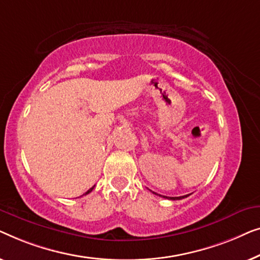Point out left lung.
<instances>
[{"label":"left lung","mask_w":260,"mask_h":260,"mask_svg":"<svg viewBox=\"0 0 260 260\" xmlns=\"http://www.w3.org/2000/svg\"><path fill=\"white\" fill-rule=\"evenodd\" d=\"M154 193V194H156V196H160V194H158V193H155V192H153ZM189 194H187V196H182V197H166V196H160V197H162V198H166V199H171V200H180V199H184V198H187Z\"/></svg>","instance_id":"1"}]
</instances>
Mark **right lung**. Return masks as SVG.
<instances>
[{"mask_svg": "<svg viewBox=\"0 0 260 260\" xmlns=\"http://www.w3.org/2000/svg\"><path fill=\"white\" fill-rule=\"evenodd\" d=\"M93 188H94V186H93V187H92V188H89V189H88V191H87V192L85 193V194H82V196H86V194H88V193H90V192H92V191H93Z\"/></svg>", "mask_w": 260, "mask_h": 260, "instance_id": "obj_1", "label": "right lung"}]
</instances>
